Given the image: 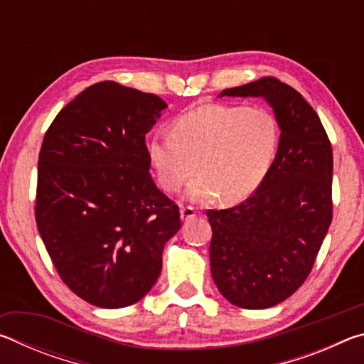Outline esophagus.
Listing matches in <instances>:
<instances>
[{"label":"esophagus","mask_w":364,"mask_h":364,"mask_svg":"<svg viewBox=\"0 0 364 364\" xmlns=\"http://www.w3.org/2000/svg\"><path fill=\"white\" fill-rule=\"evenodd\" d=\"M180 215H181V220L183 221H189V220H193L196 215H197V212H196V208L194 207H181V210H180Z\"/></svg>","instance_id":"1"}]
</instances>
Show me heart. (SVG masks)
Here are the masks:
<instances>
[{
    "label": "heart",
    "mask_w": 364,
    "mask_h": 364,
    "mask_svg": "<svg viewBox=\"0 0 364 364\" xmlns=\"http://www.w3.org/2000/svg\"><path fill=\"white\" fill-rule=\"evenodd\" d=\"M279 125L269 110L204 104L178 117L173 132L147 144L152 167L167 191L180 189L194 173L186 196L194 202L221 197L226 204L247 199L263 183L279 147Z\"/></svg>",
    "instance_id": "obj_1"
}]
</instances>
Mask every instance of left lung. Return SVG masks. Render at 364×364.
Masks as SVG:
<instances>
[{
    "label": "left lung",
    "mask_w": 364,
    "mask_h": 364,
    "mask_svg": "<svg viewBox=\"0 0 364 364\" xmlns=\"http://www.w3.org/2000/svg\"><path fill=\"white\" fill-rule=\"evenodd\" d=\"M223 96L262 97L281 130L278 154L255 193L236 207L207 210L215 284L232 305L262 310L304 284L321 249L332 220V147L315 109L278 78Z\"/></svg>",
    "instance_id": "left-lung-1"
}]
</instances>
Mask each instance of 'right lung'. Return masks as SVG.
<instances>
[{"label":"right lung","mask_w":364,"mask_h":364,"mask_svg":"<svg viewBox=\"0 0 364 364\" xmlns=\"http://www.w3.org/2000/svg\"><path fill=\"white\" fill-rule=\"evenodd\" d=\"M167 107L156 95L101 82L67 104L43 139L36 226L60 279L91 305L143 299L181 228L178 205L149 173L146 147Z\"/></svg>","instance_id":"right-lung-1"}]
</instances>
